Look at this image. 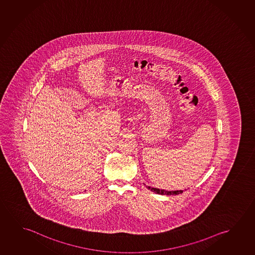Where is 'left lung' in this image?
Returning a JSON list of instances; mask_svg holds the SVG:
<instances>
[{"label":"left lung","instance_id":"obj_1","mask_svg":"<svg viewBox=\"0 0 255 255\" xmlns=\"http://www.w3.org/2000/svg\"><path fill=\"white\" fill-rule=\"evenodd\" d=\"M147 188L149 189V190H151V191H153L155 193H157V194H161V195H178L181 194L183 192V190H172V191H167V190H159V189H157V188H151L150 186H147Z\"/></svg>","mask_w":255,"mask_h":255}]
</instances>
